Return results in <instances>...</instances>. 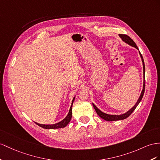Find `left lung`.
Masks as SVG:
<instances>
[{
	"mask_svg": "<svg viewBox=\"0 0 160 160\" xmlns=\"http://www.w3.org/2000/svg\"><path fill=\"white\" fill-rule=\"evenodd\" d=\"M120 36V38L122 39L123 41H124L125 42H126L127 44H130V46L132 47H134L138 49L137 44H135V42L133 41L132 39H131V38H130L128 36H127L126 34H120L119 35ZM139 54H140L141 55V57L142 59V65H143V74H144V82H143V88H142V91L141 92V94L140 95V97H139L138 100L137 101V103L135 104V105L134 106L133 108H131L128 112H127L126 113H124V114H122V115H109V114H107V113H105L103 112H102L101 111H100V110L98 109L96 106L94 105L92 103V105L94 108H95V111L97 112V113L99 115V117H101V118H103V120H106V121H116V120H124V119H126V118H128L131 113H132L134 111V109H136V108L138 106V105L139 104V103H140L141 101L142 100V98L143 97V95H144V92H145V63H144V60H143V58H142V56L141 55V53L140 52V51H139Z\"/></svg>",
	"mask_w": 160,
	"mask_h": 160,
	"instance_id": "1",
	"label": "left lung"
}]
</instances>
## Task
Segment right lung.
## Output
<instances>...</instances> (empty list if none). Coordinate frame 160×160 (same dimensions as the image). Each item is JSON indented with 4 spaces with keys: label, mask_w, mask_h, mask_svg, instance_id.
I'll return each mask as SVG.
<instances>
[{
    "label": "right lung",
    "mask_w": 160,
    "mask_h": 160,
    "mask_svg": "<svg viewBox=\"0 0 160 160\" xmlns=\"http://www.w3.org/2000/svg\"><path fill=\"white\" fill-rule=\"evenodd\" d=\"M74 99H75V97L73 98V100H72V105H71V107H70V109H69V113L68 114V116L62 121H61L59 123H57V124H51V125L40 124H38V123H36V122H35V123L37 125H38L39 126L42 127V128H45V129H55V128H64V127H65L69 124V122H70V120H71V118H72V105H73V101H74Z\"/></svg>",
    "instance_id": "add662e5"
}]
</instances>
